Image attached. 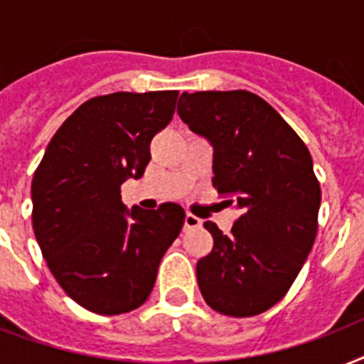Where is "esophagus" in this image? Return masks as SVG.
I'll use <instances>...</instances> for the list:
<instances>
[{"label": "esophagus", "mask_w": 364, "mask_h": 364, "mask_svg": "<svg viewBox=\"0 0 364 364\" xmlns=\"http://www.w3.org/2000/svg\"><path fill=\"white\" fill-rule=\"evenodd\" d=\"M200 225H202V221H200L196 215H193V213H187V215H185V225H183V228H185V230H193V228H198Z\"/></svg>", "instance_id": "esophagus-1"}]
</instances>
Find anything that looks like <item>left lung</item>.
<instances>
[{"label":"left lung","mask_w":364,"mask_h":364,"mask_svg":"<svg viewBox=\"0 0 364 364\" xmlns=\"http://www.w3.org/2000/svg\"><path fill=\"white\" fill-rule=\"evenodd\" d=\"M181 121L213 147V187L240 210L232 232L205 221L213 249L198 260L200 293L232 317L285 296L317 234L321 188L310 151L268 102L247 90L183 92Z\"/></svg>","instance_id":"8db88e82"}]
</instances>
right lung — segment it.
Returning <instances> with one entry per match:
<instances>
[{
  "instance_id": "add662e5",
  "label": "right lung",
  "mask_w": 364,
  "mask_h": 364,
  "mask_svg": "<svg viewBox=\"0 0 364 364\" xmlns=\"http://www.w3.org/2000/svg\"><path fill=\"white\" fill-rule=\"evenodd\" d=\"M176 102L177 90L88 100L60 126L33 173L31 219L48 270L94 314L139 308L181 232V205L128 210L121 200L122 183L143 176L151 139L171 121Z\"/></svg>"
}]
</instances>
